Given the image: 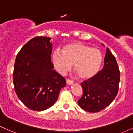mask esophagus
<instances>
[{
  "label": "esophagus",
  "instance_id": "1",
  "mask_svg": "<svg viewBox=\"0 0 133 133\" xmlns=\"http://www.w3.org/2000/svg\"><path fill=\"white\" fill-rule=\"evenodd\" d=\"M66 83L68 84H73V81L72 80L69 79H66Z\"/></svg>",
  "mask_w": 133,
  "mask_h": 133
}]
</instances>
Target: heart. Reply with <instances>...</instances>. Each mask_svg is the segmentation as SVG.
<instances>
[{
  "label": "heart",
  "instance_id": "heart-1",
  "mask_svg": "<svg viewBox=\"0 0 133 133\" xmlns=\"http://www.w3.org/2000/svg\"><path fill=\"white\" fill-rule=\"evenodd\" d=\"M53 62L56 69L64 74L74 64V71L79 78H91L100 70L103 55L99 49L83 43H68L63 49H55L53 53Z\"/></svg>",
  "mask_w": 133,
  "mask_h": 133
}]
</instances>
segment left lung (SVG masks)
Segmentation results:
<instances>
[{
	"mask_svg": "<svg viewBox=\"0 0 133 133\" xmlns=\"http://www.w3.org/2000/svg\"><path fill=\"white\" fill-rule=\"evenodd\" d=\"M119 81L120 71L117 62L107 48L102 71L81 83L83 95L78 101V105L89 112L101 111L116 97Z\"/></svg>",
	"mask_w": 133,
	"mask_h": 133,
	"instance_id": "left-lung-1",
	"label": "left lung"
}]
</instances>
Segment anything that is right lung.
<instances>
[{
	"label": "right lung",
	"instance_id": "1",
	"mask_svg": "<svg viewBox=\"0 0 133 133\" xmlns=\"http://www.w3.org/2000/svg\"><path fill=\"white\" fill-rule=\"evenodd\" d=\"M50 38L36 36L17 54L13 71L14 90L23 104L36 111L52 107L65 86L63 76L53 69Z\"/></svg>",
	"mask_w": 133,
	"mask_h": 133
}]
</instances>
